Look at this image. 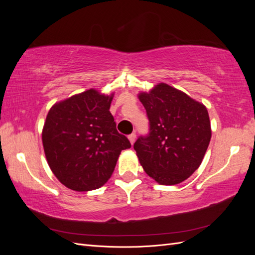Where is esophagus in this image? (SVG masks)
<instances>
[{"label":"esophagus","mask_w":255,"mask_h":255,"mask_svg":"<svg viewBox=\"0 0 255 255\" xmlns=\"http://www.w3.org/2000/svg\"><path fill=\"white\" fill-rule=\"evenodd\" d=\"M128 140H129L130 144H134V142H135V140H136V134L133 133V134L128 135Z\"/></svg>","instance_id":"34e87169"}]
</instances>
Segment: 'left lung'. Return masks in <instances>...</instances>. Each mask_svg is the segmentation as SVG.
<instances>
[{"instance_id": "8db88e82", "label": "left lung", "mask_w": 255, "mask_h": 255, "mask_svg": "<svg viewBox=\"0 0 255 255\" xmlns=\"http://www.w3.org/2000/svg\"><path fill=\"white\" fill-rule=\"evenodd\" d=\"M150 123L134 143L144 172L160 185H175L201 165L212 137L206 107L185 92L159 83L139 92Z\"/></svg>"}]
</instances>
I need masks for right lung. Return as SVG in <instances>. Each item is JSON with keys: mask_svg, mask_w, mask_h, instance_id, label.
<instances>
[{"mask_svg": "<svg viewBox=\"0 0 255 255\" xmlns=\"http://www.w3.org/2000/svg\"><path fill=\"white\" fill-rule=\"evenodd\" d=\"M114 94L91 88L54 104L42 128L45 157L69 189L89 191L110 180L122 150L130 148L110 112Z\"/></svg>", "mask_w": 255, "mask_h": 255, "instance_id": "right-lung-1", "label": "right lung"}]
</instances>
